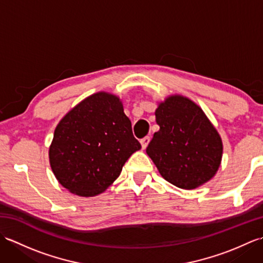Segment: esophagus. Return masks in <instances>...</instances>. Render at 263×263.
<instances>
[{"instance_id": "esophagus-1", "label": "esophagus", "mask_w": 263, "mask_h": 263, "mask_svg": "<svg viewBox=\"0 0 263 263\" xmlns=\"http://www.w3.org/2000/svg\"><path fill=\"white\" fill-rule=\"evenodd\" d=\"M149 142H150V137H144L143 139H141L140 143H141V147H142V149H146V148H147V146L149 144Z\"/></svg>"}]
</instances>
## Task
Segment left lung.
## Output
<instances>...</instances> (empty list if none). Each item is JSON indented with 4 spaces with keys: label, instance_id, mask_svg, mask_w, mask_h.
Wrapping results in <instances>:
<instances>
[{
    "label": "left lung",
    "instance_id": "1",
    "mask_svg": "<svg viewBox=\"0 0 263 263\" xmlns=\"http://www.w3.org/2000/svg\"><path fill=\"white\" fill-rule=\"evenodd\" d=\"M155 115L159 131L146 152L160 175L184 190L211 180L220 166L222 142L203 110L176 95L160 103Z\"/></svg>",
    "mask_w": 263,
    "mask_h": 263
}]
</instances>
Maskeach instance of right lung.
I'll return each mask as SVG.
<instances>
[{
	"mask_svg": "<svg viewBox=\"0 0 263 263\" xmlns=\"http://www.w3.org/2000/svg\"><path fill=\"white\" fill-rule=\"evenodd\" d=\"M141 149L120 98L100 91L83 99L60 121L49 164L62 186L80 197L104 192L128 157Z\"/></svg>",
	"mask_w": 263,
	"mask_h": 263,
	"instance_id": "1",
	"label": "right lung"
}]
</instances>
